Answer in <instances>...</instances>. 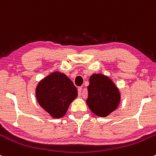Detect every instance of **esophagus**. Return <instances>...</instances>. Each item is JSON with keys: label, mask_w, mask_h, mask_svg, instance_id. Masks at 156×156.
<instances>
[{"label": "esophagus", "mask_w": 156, "mask_h": 156, "mask_svg": "<svg viewBox=\"0 0 156 156\" xmlns=\"http://www.w3.org/2000/svg\"><path fill=\"white\" fill-rule=\"evenodd\" d=\"M81 90H82V88H81V87H78V96H81Z\"/></svg>", "instance_id": "esophagus-1"}]
</instances>
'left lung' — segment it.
<instances>
[{
  "label": "left lung",
  "mask_w": 156,
  "mask_h": 156,
  "mask_svg": "<svg viewBox=\"0 0 156 156\" xmlns=\"http://www.w3.org/2000/svg\"><path fill=\"white\" fill-rule=\"evenodd\" d=\"M87 90V105L98 117H108L119 106L121 99L119 88L107 75L93 74Z\"/></svg>",
  "instance_id": "1"
}]
</instances>
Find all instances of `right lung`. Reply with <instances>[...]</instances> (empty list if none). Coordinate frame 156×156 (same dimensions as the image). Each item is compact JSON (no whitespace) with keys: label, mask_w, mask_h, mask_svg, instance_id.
Here are the masks:
<instances>
[{"label":"right lung","mask_w":156,"mask_h":156,"mask_svg":"<svg viewBox=\"0 0 156 156\" xmlns=\"http://www.w3.org/2000/svg\"><path fill=\"white\" fill-rule=\"evenodd\" d=\"M78 96L73 81L60 72H54L41 80L36 87L37 101L52 118L59 119Z\"/></svg>","instance_id":"obj_1"}]
</instances>
